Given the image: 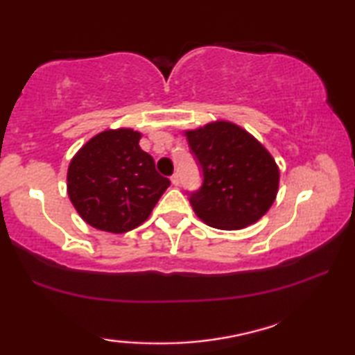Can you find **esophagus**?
I'll list each match as a JSON object with an SVG mask.
<instances>
[{"instance_id":"esophagus-1","label":"esophagus","mask_w":355,"mask_h":355,"mask_svg":"<svg viewBox=\"0 0 355 355\" xmlns=\"http://www.w3.org/2000/svg\"><path fill=\"white\" fill-rule=\"evenodd\" d=\"M171 184H173V186H179V176H178V173H174L173 176H171Z\"/></svg>"}]
</instances>
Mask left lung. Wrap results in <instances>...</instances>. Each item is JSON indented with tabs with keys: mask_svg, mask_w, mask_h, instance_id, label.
Returning <instances> with one entry per match:
<instances>
[{
	"mask_svg": "<svg viewBox=\"0 0 355 355\" xmlns=\"http://www.w3.org/2000/svg\"><path fill=\"white\" fill-rule=\"evenodd\" d=\"M186 136L203 171L202 187L190 193V203L205 224L237 230L269 211L280 171L263 144L230 121L208 123Z\"/></svg>",
	"mask_w": 355,
	"mask_h": 355,
	"instance_id": "left-lung-1",
	"label": "left lung"
}]
</instances>
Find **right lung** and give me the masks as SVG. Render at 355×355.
Here are the masks:
<instances>
[{
	"label": "right lung",
	"instance_id": "obj_1",
	"mask_svg": "<svg viewBox=\"0 0 355 355\" xmlns=\"http://www.w3.org/2000/svg\"><path fill=\"white\" fill-rule=\"evenodd\" d=\"M141 132L107 130L85 144L71 158L67 192L85 223L112 234L141 225L155 207L169 179L139 147Z\"/></svg>",
	"mask_w": 355,
	"mask_h": 355
}]
</instances>
